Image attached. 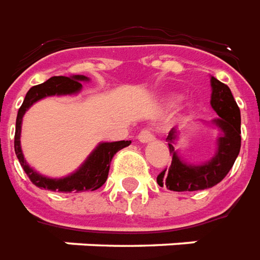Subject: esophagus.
Wrapping results in <instances>:
<instances>
[{
	"mask_svg": "<svg viewBox=\"0 0 260 260\" xmlns=\"http://www.w3.org/2000/svg\"><path fill=\"white\" fill-rule=\"evenodd\" d=\"M152 140H154V134L150 128H143L139 133V141H141V143H148Z\"/></svg>",
	"mask_w": 260,
	"mask_h": 260,
	"instance_id": "1",
	"label": "esophagus"
}]
</instances>
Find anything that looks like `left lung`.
I'll list each match as a JSON object with an SVG mask.
<instances>
[{
  "instance_id": "left-lung-1",
  "label": "left lung",
  "mask_w": 260,
  "mask_h": 260,
  "mask_svg": "<svg viewBox=\"0 0 260 260\" xmlns=\"http://www.w3.org/2000/svg\"><path fill=\"white\" fill-rule=\"evenodd\" d=\"M211 106L218 115L214 123L221 128L215 156L204 165H186L182 162L174 148L178 132L172 128L167 137L172 162L168 169L165 168L156 176V183L161 187L167 186V189L172 192L203 190L220 183L233 168L241 150V112L231 89L225 84L211 77Z\"/></svg>"
}]
</instances>
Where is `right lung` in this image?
Returning <instances> with one entry per match:
<instances>
[{
  "label": "right lung",
  "mask_w": 260,
  "mask_h": 260,
  "mask_svg": "<svg viewBox=\"0 0 260 260\" xmlns=\"http://www.w3.org/2000/svg\"><path fill=\"white\" fill-rule=\"evenodd\" d=\"M88 78L84 75H74V77H51L49 80L40 84V85L32 86L27 91L23 104L18 110L16 116V128H15V154L19 159V164L26 172L27 178L30 179L33 185L42 189H49L54 192H84V190H96L104 185L108 175H109L110 162L117 151H120L124 147L132 144L130 140L127 141H115V143H102L96 147V150L92 152L85 164L81 167L75 174L70 175L62 179H49L46 176L35 172L25 161L21 150V123L22 117L25 115L30 106L36 101L49 95H67V93H75L81 89L80 81H86Z\"/></svg>",
  "instance_id": "1"
}]
</instances>
